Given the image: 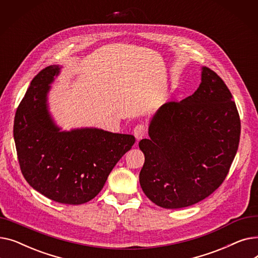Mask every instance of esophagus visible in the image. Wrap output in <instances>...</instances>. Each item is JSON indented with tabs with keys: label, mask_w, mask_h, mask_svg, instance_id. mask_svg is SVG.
I'll use <instances>...</instances> for the list:
<instances>
[{
	"label": "esophagus",
	"mask_w": 258,
	"mask_h": 258,
	"mask_svg": "<svg viewBox=\"0 0 258 258\" xmlns=\"http://www.w3.org/2000/svg\"><path fill=\"white\" fill-rule=\"evenodd\" d=\"M134 135H135V137L137 138V140H140L142 137H144V135H145L144 125L143 124H138V125L135 126Z\"/></svg>",
	"instance_id": "34e87169"
}]
</instances>
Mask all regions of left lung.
<instances>
[{
	"label": "left lung",
	"instance_id": "obj_1",
	"mask_svg": "<svg viewBox=\"0 0 258 258\" xmlns=\"http://www.w3.org/2000/svg\"><path fill=\"white\" fill-rule=\"evenodd\" d=\"M148 135L139 142L145 157L142 190L160 207L183 208L209 197L226 179L238 148L240 119L223 79L203 67L198 90L162 105Z\"/></svg>",
	"mask_w": 258,
	"mask_h": 258
}]
</instances>
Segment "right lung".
<instances>
[{"label":"right lung","mask_w":258,"mask_h":258,"mask_svg":"<svg viewBox=\"0 0 258 258\" xmlns=\"http://www.w3.org/2000/svg\"><path fill=\"white\" fill-rule=\"evenodd\" d=\"M60 68L49 66L31 81L15 117L18 159L25 180L61 204L80 205L96 197L117 162L135 143L133 135L99 128L60 132L47 107L50 84Z\"/></svg>","instance_id":"add662e5"}]
</instances>
